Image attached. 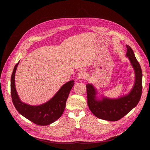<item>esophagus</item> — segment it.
<instances>
[{"label":"esophagus","instance_id":"1","mask_svg":"<svg viewBox=\"0 0 150 150\" xmlns=\"http://www.w3.org/2000/svg\"><path fill=\"white\" fill-rule=\"evenodd\" d=\"M86 77V74L84 71H80V72H79V73H78L77 75V78L79 80H82Z\"/></svg>","mask_w":150,"mask_h":150}]
</instances>
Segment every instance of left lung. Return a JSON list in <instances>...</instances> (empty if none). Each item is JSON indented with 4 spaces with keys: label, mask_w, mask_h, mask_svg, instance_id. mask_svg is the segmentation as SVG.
<instances>
[{
    "label": "left lung",
    "mask_w": 150,
    "mask_h": 150,
    "mask_svg": "<svg viewBox=\"0 0 150 150\" xmlns=\"http://www.w3.org/2000/svg\"><path fill=\"white\" fill-rule=\"evenodd\" d=\"M128 57L136 73L134 86L128 95L117 99L96 98V91L91 84H86L88 105L92 114L100 119L117 121L129 112L139 103L142 92V72L133 50L127 45Z\"/></svg>",
    "instance_id": "8db88e82"
}]
</instances>
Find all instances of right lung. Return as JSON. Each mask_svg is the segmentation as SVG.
<instances>
[{
    "label": "right lung",
    "mask_w": 150,
    "mask_h": 150,
    "mask_svg": "<svg viewBox=\"0 0 150 150\" xmlns=\"http://www.w3.org/2000/svg\"><path fill=\"white\" fill-rule=\"evenodd\" d=\"M18 64L19 62L14 66L11 76V95L15 108L22 115L38 125H48L57 120L64 111L66 101L74 85V81H70L63 85L47 103L37 106H30L22 103L16 91L14 76Z\"/></svg>",
    "instance_id": "add662e5"
}]
</instances>
